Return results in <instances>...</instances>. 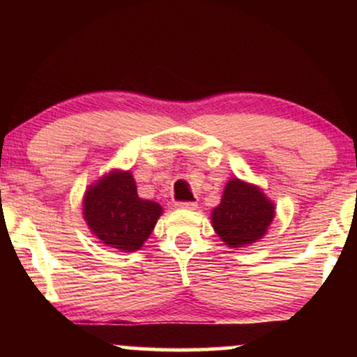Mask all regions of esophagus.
Masks as SVG:
<instances>
[{"mask_svg": "<svg viewBox=\"0 0 357 357\" xmlns=\"http://www.w3.org/2000/svg\"><path fill=\"white\" fill-rule=\"evenodd\" d=\"M176 206L181 208V210H196V208H198V203L196 202H179V203H176Z\"/></svg>", "mask_w": 357, "mask_h": 357, "instance_id": "obj_1", "label": "esophagus"}]
</instances>
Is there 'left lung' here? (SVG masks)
<instances>
[{
    "instance_id": "left-lung-1",
    "label": "left lung",
    "mask_w": 357,
    "mask_h": 357,
    "mask_svg": "<svg viewBox=\"0 0 357 357\" xmlns=\"http://www.w3.org/2000/svg\"><path fill=\"white\" fill-rule=\"evenodd\" d=\"M275 208L258 188L231 179L220 206L211 213L213 228L228 247H243L260 240L272 223Z\"/></svg>"
}]
</instances>
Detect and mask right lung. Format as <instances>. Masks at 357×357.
Wrapping results in <instances>:
<instances>
[{"label":"right lung","mask_w":357,"mask_h":357,"mask_svg":"<svg viewBox=\"0 0 357 357\" xmlns=\"http://www.w3.org/2000/svg\"><path fill=\"white\" fill-rule=\"evenodd\" d=\"M162 213L158 203L137 196L130 173H110L85 192L84 216L102 243L136 252L149 238Z\"/></svg>","instance_id":"obj_1"}]
</instances>
